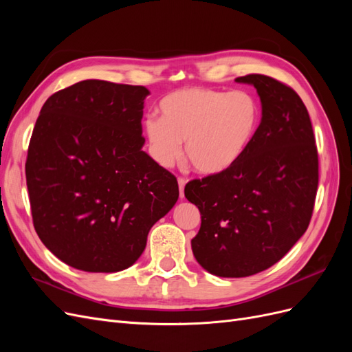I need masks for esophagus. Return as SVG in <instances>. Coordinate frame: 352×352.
Listing matches in <instances>:
<instances>
[{"label":"esophagus","mask_w":352,"mask_h":352,"mask_svg":"<svg viewBox=\"0 0 352 352\" xmlns=\"http://www.w3.org/2000/svg\"><path fill=\"white\" fill-rule=\"evenodd\" d=\"M177 184H179V190H180V198H184L185 197L184 189H185V185H186V180L184 177H179Z\"/></svg>","instance_id":"34e87169"}]
</instances>
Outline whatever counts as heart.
<instances>
[{"mask_svg":"<svg viewBox=\"0 0 352 352\" xmlns=\"http://www.w3.org/2000/svg\"><path fill=\"white\" fill-rule=\"evenodd\" d=\"M160 117L148 116L144 132L155 162L173 166L182 153L197 173H226L247 153L258 131L261 109L248 91L184 88L158 104Z\"/></svg>","mask_w":352,"mask_h":352,"instance_id":"1","label":"heart"}]
</instances>
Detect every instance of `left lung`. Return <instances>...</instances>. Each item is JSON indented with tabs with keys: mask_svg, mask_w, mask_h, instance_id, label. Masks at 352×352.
Here are the masks:
<instances>
[{
	"mask_svg": "<svg viewBox=\"0 0 352 352\" xmlns=\"http://www.w3.org/2000/svg\"><path fill=\"white\" fill-rule=\"evenodd\" d=\"M235 80L252 85L261 101L254 141L226 173L185 186L201 212L194 257L220 278H247L278 263L310 225L318 185L316 138L300 95L264 74Z\"/></svg>",
	"mask_w": 352,
	"mask_h": 352,
	"instance_id": "left-lung-1",
	"label": "left lung"
}]
</instances>
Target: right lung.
<instances>
[{"label":"right lung","mask_w":352,"mask_h":352,"mask_svg":"<svg viewBox=\"0 0 352 352\" xmlns=\"http://www.w3.org/2000/svg\"><path fill=\"white\" fill-rule=\"evenodd\" d=\"M145 87L82 80L42 105L26 184L42 243L74 269L124 270L179 198L176 177L142 151Z\"/></svg>","instance_id":"obj_1"}]
</instances>
